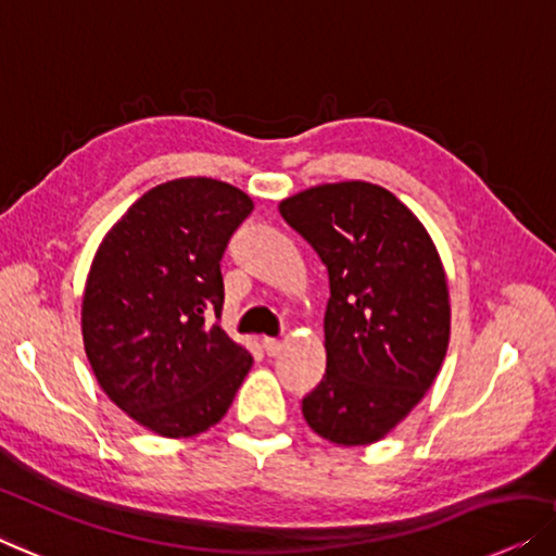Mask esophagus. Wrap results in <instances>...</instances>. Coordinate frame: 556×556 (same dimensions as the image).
I'll return each instance as SVG.
<instances>
[{"label":"esophagus","mask_w":556,"mask_h":556,"mask_svg":"<svg viewBox=\"0 0 556 556\" xmlns=\"http://www.w3.org/2000/svg\"><path fill=\"white\" fill-rule=\"evenodd\" d=\"M263 351L268 353V356H276V353L280 351L278 338H263Z\"/></svg>","instance_id":"esophagus-1"}]
</instances>
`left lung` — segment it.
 I'll return each instance as SVG.
<instances>
[{
	"instance_id": "1",
	"label": "left lung",
	"mask_w": 556,
	"mask_h": 556,
	"mask_svg": "<svg viewBox=\"0 0 556 556\" xmlns=\"http://www.w3.org/2000/svg\"><path fill=\"white\" fill-rule=\"evenodd\" d=\"M328 270L326 374L303 396L318 437L383 439L431 389L448 349L446 273L429 232L389 190L333 182L278 205Z\"/></svg>"
}]
</instances>
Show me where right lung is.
<instances>
[{"label": "right lung", "instance_id": "add662e5", "mask_svg": "<svg viewBox=\"0 0 556 556\" xmlns=\"http://www.w3.org/2000/svg\"><path fill=\"white\" fill-rule=\"evenodd\" d=\"M253 213L213 178L157 185L104 236L87 276L83 338L112 404L167 439L228 412L253 358L220 328V261Z\"/></svg>", "mask_w": 556, "mask_h": 556}]
</instances>
